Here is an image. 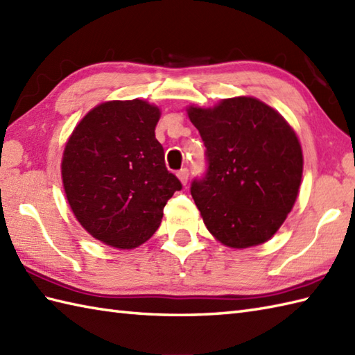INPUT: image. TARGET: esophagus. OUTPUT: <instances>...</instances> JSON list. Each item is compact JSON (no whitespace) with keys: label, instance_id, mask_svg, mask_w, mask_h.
I'll use <instances>...</instances> for the list:
<instances>
[{"label":"esophagus","instance_id":"obj_1","mask_svg":"<svg viewBox=\"0 0 355 355\" xmlns=\"http://www.w3.org/2000/svg\"><path fill=\"white\" fill-rule=\"evenodd\" d=\"M177 177L180 178V182H182L183 184H186V183H187V180H189V171H187L186 168H184V169H182V171H178Z\"/></svg>","mask_w":355,"mask_h":355}]
</instances>
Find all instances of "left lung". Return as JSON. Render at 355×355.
<instances>
[{"label": "left lung", "mask_w": 355, "mask_h": 355, "mask_svg": "<svg viewBox=\"0 0 355 355\" xmlns=\"http://www.w3.org/2000/svg\"><path fill=\"white\" fill-rule=\"evenodd\" d=\"M206 146L207 171L191 186L207 230L232 248L266 243L297 198L304 157L286 120L254 97L187 108Z\"/></svg>", "instance_id": "obj_1"}]
</instances>
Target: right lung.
Wrapping results in <instances>:
<instances>
[{
  "instance_id": "right-lung-1",
  "label": "right lung",
  "mask_w": 355,
  "mask_h": 355,
  "mask_svg": "<svg viewBox=\"0 0 355 355\" xmlns=\"http://www.w3.org/2000/svg\"><path fill=\"white\" fill-rule=\"evenodd\" d=\"M160 110L145 101L97 105L74 128L62 155V183L76 220L116 248L154 235L180 180L155 139Z\"/></svg>"
}]
</instances>
